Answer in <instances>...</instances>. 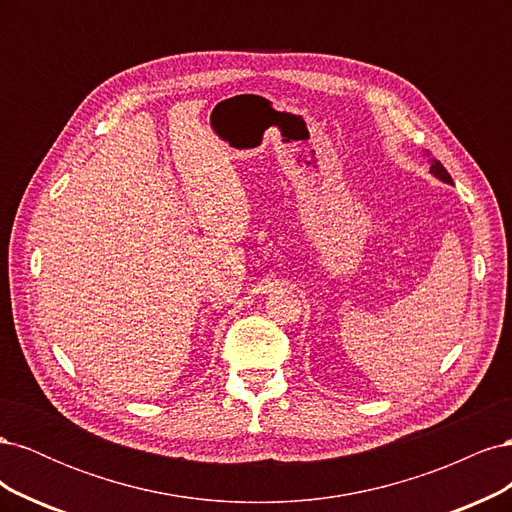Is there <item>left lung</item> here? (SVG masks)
Returning <instances> with one entry per match:
<instances>
[{"label": "left lung", "mask_w": 512, "mask_h": 512, "mask_svg": "<svg viewBox=\"0 0 512 512\" xmlns=\"http://www.w3.org/2000/svg\"><path fill=\"white\" fill-rule=\"evenodd\" d=\"M425 158H429V153H425ZM429 173L436 177V179H440L442 183H448V185H453V179H451V175L446 173V168L438 162V160H429Z\"/></svg>", "instance_id": "left-lung-1"}]
</instances>
